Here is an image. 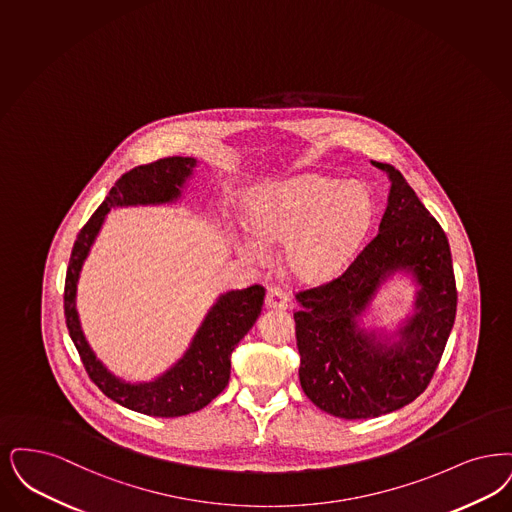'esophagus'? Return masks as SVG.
Segmentation results:
<instances>
[{
    "label": "esophagus",
    "mask_w": 512,
    "mask_h": 512,
    "mask_svg": "<svg viewBox=\"0 0 512 512\" xmlns=\"http://www.w3.org/2000/svg\"><path fill=\"white\" fill-rule=\"evenodd\" d=\"M265 305L268 308H276V310H286L289 307V297L280 287H268Z\"/></svg>",
    "instance_id": "34e87169"
}]
</instances>
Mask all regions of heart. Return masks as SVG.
Here are the masks:
<instances>
[{"label": "heart", "mask_w": 512, "mask_h": 512, "mask_svg": "<svg viewBox=\"0 0 512 512\" xmlns=\"http://www.w3.org/2000/svg\"><path fill=\"white\" fill-rule=\"evenodd\" d=\"M371 219V196L358 183L339 184L303 175L263 188L251 205L249 226L263 244H286V263L305 280L335 272L362 242ZM246 253L263 249L247 242Z\"/></svg>", "instance_id": "b5f03b06"}]
</instances>
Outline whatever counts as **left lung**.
<instances>
[{
	"label": "left lung",
	"mask_w": 512,
	"mask_h": 512,
	"mask_svg": "<svg viewBox=\"0 0 512 512\" xmlns=\"http://www.w3.org/2000/svg\"><path fill=\"white\" fill-rule=\"evenodd\" d=\"M390 181L379 232L343 274L297 291L293 314L299 379L310 402L341 419H371L404 408L429 387L448 343L457 287L446 232L404 175L371 162ZM408 269L422 287L398 344L374 341L355 316L392 271Z\"/></svg>",
	"instance_id": "left-lung-1"
}]
</instances>
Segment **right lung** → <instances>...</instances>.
I'll use <instances>...</instances> for the list:
<instances>
[{
  "label": "right lung",
  "mask_w": 512,
  "mask_h": 512,
  "mask_svg": "<svg viewBox=\"0 0 512 512\" xmlns=\"http://www.w3.org/2000/svg\"><path fill=\"white\" fill-rule=\"evenodd\" d=\"M194 165V158L173 156L123 173L103 204L78 232L64 282L66 328L80 352L87 375L108 398L123 408L152 417L194 413L225 390L230 379V354L259 318L265 287L255 284L221 295L205 316L202 328L198 329L183 358L156 381L141 385L123 383L114 377L87 345L76 312V287L83 261L103 226L106 213L116 205L165 204L177 200Z\"/></svg>",
  "instance_id": "add662e5"
}]
</instances>
